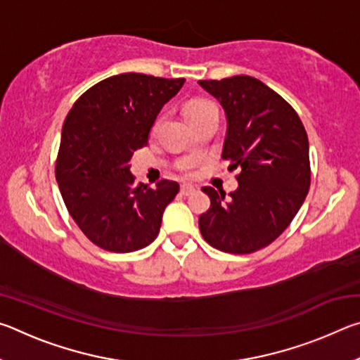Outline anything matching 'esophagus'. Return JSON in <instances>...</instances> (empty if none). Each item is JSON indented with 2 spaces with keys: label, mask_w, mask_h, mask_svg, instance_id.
Segmentation results:
<instances>
[{
  "label": "esophagus",
  "mask_w": 360,
  "mask_h": 360,
  "mask_svg": "<svg viewBox=\"0 0 360 360\" xmlns=\"http://www.w3.org/2000/svg\"><path fill=\"white\" fill-rule=\"evenodd\" d=\"M195 191H197V188H195L192 184H182V186H181V193L186 195V197H188V195L195 193Z\"/></svg>",
  "instance_id": "esophagus-1"
}]
</instances>
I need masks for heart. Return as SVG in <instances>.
<instances>
[{
	"label": "heart",
	"instance_id": "obj_1",
	"mask_svg": "<svg viewBox=\"0 0 360 360\" xmlns=\"http://www.w3.org/2000/svg\"><path fill=\"white\" fill-rule=\"evenodd\" d=\"M212 111H217L214 103H211L208 100H197V101L188 103V105L186 106V117L192 124V122H195L200 117H203L205 114L212 112Z\"/></svg>",
	"mask_w": 360,
	"mask_h": 360
}]
</instances>
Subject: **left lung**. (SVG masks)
I'll return each instance as SVG.
<instances>
[{
    "mask_svg": "<svg viewBox=\"0 0 360 360\" xmlns=\"http://www.w3.org/2000/svg\"><path fill=\"white\" fill-rule=\"evenodd\" d=\"M227 117L222 158L238 169V188L203 187L210 210L198 219L205 241L219 251L251 254L275 241L300 210L309 188V146L288 101L251 76L198 81Z\"/></svg>",
    "mask_w": 360,
    "mask_h": 360,
    "instance_id": "8db88e82",
    "label": "left lung"
}]
</instances>
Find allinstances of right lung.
Wrapping results in <instances>:
<instances>
[{
	"label": "right lung",
	"instance_id": "obj_1",
	"mask_svg": "<svg viewBox=\"0 0 360 360\" xmlns=\"http://www.w3.org/2000/svg\"><path fill=\"white\" fill-rule=\"evenodd\" d=\"M186 79L124 72L95 84L68 112L56 165L60 193L84 235L111 252H133L157 238L179 184L150 188L130 172L165 103Z\"/></svg>",
	"mask_w": 360,
	"mask_h": 360
}]
</instances>
